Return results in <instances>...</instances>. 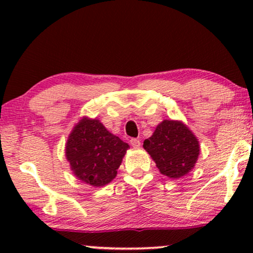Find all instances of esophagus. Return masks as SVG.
<instances>
[{
    "instance_id": "1",
    "label": "esophagus",
    "mask_w": 253,
    "mask_h": 253,
    "mask_svg": "<svg viewBox=\"0 0 253 253\" xmlns=\"http://www.w3.org/2000/svg\"><path fill=\"white\" fill-rule=\"evenodd\" d=\"M130 144H131V146H132V147L137 148V147L140 146V140L137 139V138H131Z\"/></svg>"
}]
</instances>
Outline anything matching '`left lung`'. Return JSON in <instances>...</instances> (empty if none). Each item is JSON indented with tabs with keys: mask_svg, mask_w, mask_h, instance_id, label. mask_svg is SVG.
I'll return each mask as SVG.
<instances>
[{
	"mask_svg": "<svg viewBox=\"0 0 253 253\" xmlns=\"http://www.w3.org/2000/svg\"><path fill=\"white\" fill-rule=\"evenodd\" d=\"M144 148L161 174L179 178L191 170L199 155V143L191 131L177 121L165 120L153 136L145 139Z\"/></svg>",
	"mask_w": 253,
	"mask_h": 253,
	"instance_id": "8db88e82",
	"label": "left lung"
}]
</instances>
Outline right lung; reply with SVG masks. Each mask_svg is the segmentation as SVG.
<instances>
[{"label":"right lung","mask_w":253,"mask_h":253,"mask_svg":"<svg viewBox=\"0 0 253 253\" xmlns=\"http://www.w3.org/2000/svg\"><path fill=\"white\" fill-rule=\"evenodd\" d=\"M129 145L110 133L99 120L83 119L69 136L65 155L74 174L93 186L115 178Z\"/></svg>","instance_id":"obj_1"}]
</instances>
